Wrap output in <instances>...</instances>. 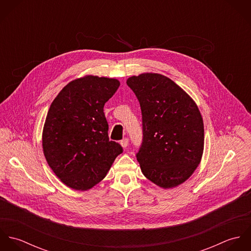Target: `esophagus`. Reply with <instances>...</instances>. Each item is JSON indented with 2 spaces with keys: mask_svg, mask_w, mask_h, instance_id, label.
Masks as SVG:
<instances>
[{
  "mask_svg": "<svg viewBox=\"0 0 251 251\" xmlns=\"http://www.w3.org/2000/svg\"><path fill=\"white\" fill-rule=\"evenodd\" d=\"M121 145L123 148H126L128 146V139L127 138H124L122 141H121Z\"/></svg>",
  "mask_w": 251,
  "mask_h": 251,
  "instance_id": "obj_1",
  "label": "esophagus"
}]
</instances>
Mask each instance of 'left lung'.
I'll list each match as a JSON object with an SVG mask.
<instances>
[{
	"mask_svg": "<svg viewBox=\"0 0 251 251\" xmlns=\"http://www.w3.org/2000/svg\"><path fill=\"white\" fill-rule=\"evenodd\" d=\"M142 112L143 140L136 153L147 179L172 188L188 179L204 150V124L194 100L174 81L158 73L126 80Z\"/></svg>",
	"mask_w": 251,
	"mask_h": 251,
	"instance_id": "1",
	"label": "left lung"
}]
</instances>
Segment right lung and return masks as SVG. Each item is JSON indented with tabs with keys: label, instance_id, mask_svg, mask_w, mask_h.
I'll use <instances>...</instances> for the list:
<instances>
[{
	"label": "right lung",
	"instance_id": "right-lung-1",
	"mask_svg": "<svg viewBox=\"0 0 251 251\" xmlns=\"http://www.w3.org/2000/svg\"><path fill=\"white\" fill-rule=\"evenodd\" d=\"M120 86L114 78L87 75L70 82L48 110L42 132L46 161L75 190H88L107 174L122 146L108 137L104 104Z\"/></svg>",
	"mask_w": 251,
	"mask_h": 251
}]
</instances>
